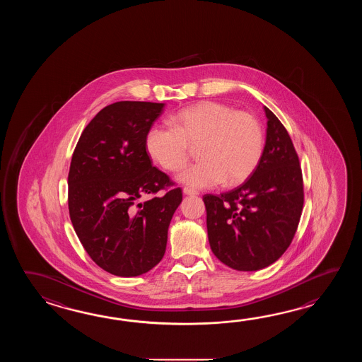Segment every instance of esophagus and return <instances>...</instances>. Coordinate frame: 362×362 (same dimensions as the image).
Returning <instances> with one entry per match:
<instances>
[{"mask_svg":"<svg viewBox=\"0 0 362 362\" xmlns=\"http://www.w3.org/2000/svg\"><path fill=\"white\" fill-rule=\"evenodd\" d=\"M182 192H184L185 195H198V194H199L197 190L190 189V187H187V186H185L184 189H182Z\"/></svg>","mask_w":362,"mask_h":362,"instance_id":"1","label":"esophagus"}]
</instances>
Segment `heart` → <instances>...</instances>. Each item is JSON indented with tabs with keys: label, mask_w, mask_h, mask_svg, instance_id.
<instances>
[{
	"label": "heart",
	"mask_w": 362,
	"mask_h": 362,
	"mask_svg": "<svg viewBox=\"0 0 362 362\" xmlns=\"http://www.w3.org/2000/svg\"><path fill=\"white\" fill-rule=\"evenodd\" d=\"M170 127L154 125L146 133L147 153L164 170H177L187 162L190 147L199 146L200 162L185 167L178 181L192 187H214L226 181L238 185L257 168L264 150V131L256 116L225 103L204 100L178 111Z\"/></svg>",
	"instance_id": "b5f03b06"
}]
</instances>
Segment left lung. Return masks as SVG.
Returning <instances> with one entry per match:
<instances>
[{
	"instance_id": "left-lung-1",
	"label": "left lung",
	"mask_w": 362,
	"mask_h": 362,
	"mask_svg": "<svg viewBox=\"0 0 362 362\" xmlns=\"http://www.w3.org/2000/svg\"><path fill=\"white\" fill-rule=\"evenodd\" d=\"M267 141L254 173L238 187L206 194L208 240L216 257L233 269L260 270L291 245L304 203L299 156L284 124L269 108Z\"/></svg>"
}]
</instances>
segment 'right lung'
<instances>
[{"label":"right lung","instance_id":"add662e5","mask_svg":"<svg viewBox=\"0 0 362 362\" xmlns=\"http://www.w3.org/2000/svg\"><path fill=\"white\" fill-rule=\"evenodd\" d=\"M164 103L120 100L102 108L85 127L69 172V211L85 251L102 269L136 277L165 252L168 226L182 192L139 202L173 185L153 167L146 133Z\"/></svg>","mask_w":362,"mask_h":362}]
</instances>
